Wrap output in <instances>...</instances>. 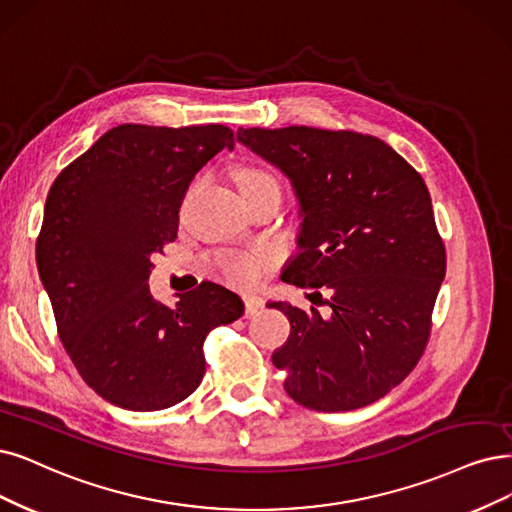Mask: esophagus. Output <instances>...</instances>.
I'll list each match as a JSON object with an SVG mask.
<instances>
[{
  "label": "esophagus",
  "instance_id": "obj_1",
  "mask_svg": "<svg viewBox=\"0 0 512 512\" xmlns=\"http://www.w3.org/2000/svg\"><path fill=\"white\" fill-rule=\"evenodd\" d=\"M244 308H246V318H253L263 310V299L255 295H246L244 297Z\"/></svg>",
  "mask_w": 512,
  "mask_h": 512
}]
</instances>
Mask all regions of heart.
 <instances>
[{
	"mask_svg": "<svg viewBox=\"0 0 512 512\" xmlns=\"http://www.w3.org/2000/svg\"><path fill=\"white\" fill-rule=\"evenodd\" d=\"M236 183L240 187L242 196H255L261 192H270V189H278V179L266 168L259 166H244L236 173ZM217 266L223 272L227 280L236 282V285H251L253 280L259 278L261 266L259 261L251 255L244 253H223L217 257Z\"/></svg>",
	"mask_w": 512,
	"mask_h": 512,
	"instance_id": "heart-1",
	"label": "heart"
}]
</instances>
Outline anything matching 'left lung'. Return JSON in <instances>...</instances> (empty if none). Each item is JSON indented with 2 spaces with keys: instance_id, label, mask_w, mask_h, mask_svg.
Returning a JSON list of instances; mask_svg holds the SVG:
<instances>
[{
  "instance_id": "8db88e82",
  "label": "left lung",
  "mask_w": 512,
  "mask_h": 512,
  "mask_svg": "<svg viewBox=\"0 0 512 512\" xmlns=\"http://www.w3.org/2000/svg\"><path fill=\"white\" fill-rule=\"evenodd\" d=\"M238 141L291 179L304 213L301 253L282 280L331 295L327 316L270 304L291 323L272 354L289 396L314 411L375 403L422 358L447 270L422 175L363 132L240 128Z\"/></svg>"
}]
</instances>
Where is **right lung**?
I'll return each mask as SVG.
<instances>
[{"mask_svg": "<svg viewBox=\"0 0 512 512\" xmlns=\"http://www.w3.org/2000/svg\"><path fill=\"white\" fill-rule=\"evenodd\" d=\"M227 147L223 124L107 130L54 179L35 259L56 331L105 401L158 411L185 401L204 377V339L244 314L242 299L215 282L154 301L147 280L175 242L179 208L198 170Z\"/></svg>", "mask_w": 512, "mask_h": 512, "instance_id": "add662e5", "label": "right lung"}]
</instances>
